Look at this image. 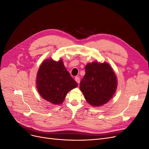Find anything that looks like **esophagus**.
Returning <instances> with one entry per match:
<instances>
[{
  "label": "esophagus",
  "instance_id": "esophagus-1",
  "mask_svg": "<svg viewBox=\"0 0 149 149\" xmlns=\"http://www.w3.org/2000/svg\"><path fill=\"white\" fill-rule=\"evenodd\" d=\"M75 80L77 81V83L79 84L80 83V81L79 77H75Z\"/></svg>",
  "mask_w": 149,
  "mask_h": 149
}]
</instances>
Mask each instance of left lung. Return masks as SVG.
Segmentation results:
<instances>
[{
	"label": "left lung",
	"mask_w": 149,
	"mask_h": 149,
	"mask_svg": "<svg viewBox=\"0 0 149 149\" xmlns=\"http://www.w3.org/2000/svg\"><path fill=\"white\" fill-rule=\"evenodd\" d=\"M85 75L80 88L86 101L93 106H101L113 96L117 80L112 68L106 63L93 62L85 66Z\"/></svg>",
	"instance_id": "obj_1"
}]
</instances>
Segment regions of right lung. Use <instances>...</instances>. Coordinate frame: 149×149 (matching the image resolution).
Instances as JSON below:
<instances>
[{
	"label": "right lung",
	"mask_w": 149,
	"mask_h": 149,
	"mask_svg": "<svg viewBox=\"0 0 149 149\" xmlns=\"http://www.w3.org/2000/svg\"><path fill=\"white\" fill-rule=\"evenodd\" d=\"M37 88L40 96L54 104H61L68 93L77 86L65 69L62 60L44 61L37 75Z\"/></svg>",
	"instance_id": "1"
}]
</instances>
